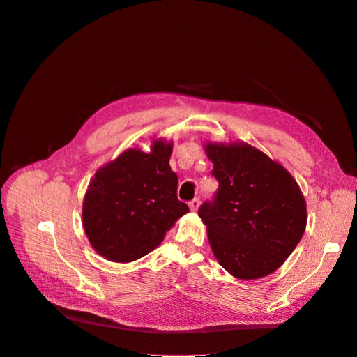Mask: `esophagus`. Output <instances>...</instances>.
I'll return each mask as SVG.
<instances>
[{
    "instance_id": "esophagus-1",
    "label": "esophagus",
    "mask_w": 357,
    "mask_h": 357,
    "mask_svg": "<svg viewBox=\"0 0 357 357\" xmlns=\"http://www.w3.org/2000/svg\"><path fill=\"white\" fill-rule=\"evenodd\" d=\"M199 205H200V200H199L197 197H195L193 200H190V204H188V206H190L191 211H197Z\"/></svg>"
}]
</instances>
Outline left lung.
<instances>
[{"label": "left lung", "instance_id": "1", "mask_svg": "<svg viewBox=\"0 0 357 357\" xmlns=\"http://www.w3.org/2000/svg\"><path fill=\"white\" fill-rule=\"evenodd\" d=\"M218 181L199 208L218 264L253 280L276 271L306 229V202L289 172L248 143H206Z\"/></svg>", "mask_w": 357, "mask_h": 357}]
</instances>
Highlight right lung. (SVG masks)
<instances>
[{
    "mask_svg": "<svg viewBox=\"0 0 357 357\" xmlns=\"http://www.w3.org/2000/svg\"><path fill=\"white\" fill-rule=\"evenodd\" d=\"M172 148V142L153 140L151 152L126 149L95 173L84 196L83 226L100 257L113 262L139 259L188 213L176 196Z\"/></svg>",
    "mask_w": 357,
    "mask_h": 357,
    "instance_id": "obj_1",
    "label": "right lung"
}]
</instances>
